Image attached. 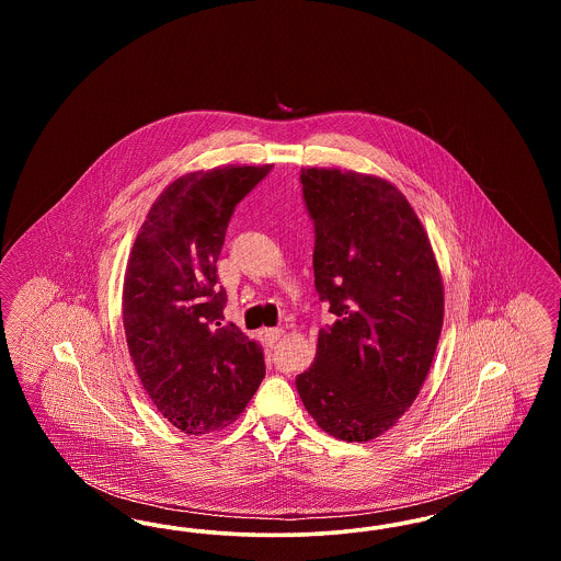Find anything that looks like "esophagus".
<instances>
[{
    "label": "esophagus",
    "instance_id": "esophagus-1",
    "mask_svg": "<svg viewBox=\"0 0 561 561\" xmlns=\"http://www.w3.org/2000/svg\"><path fill=\"white\" fill-rule=\"evenodd\" d=\"M263 336H265L267 345H275V343L284 336V330H279V328H267V330H263Z\"/></svg>",
    "mask_w": 561,
    "mask_h": 561
}]
</instances>
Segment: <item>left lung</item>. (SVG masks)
<instances>
[{"instance_id": "8db88e82", "label": "left lung", "mask_w": 561, "mask_h": 561, "mask_svg": "<svg viewBox=\"0 0 561 561\" xmlns=\"http://www.w3.org/2000/svg\"><path fill=\"white\" fill-rule=\"evenodd\" d=\"M316 225V290L334 321L296 389L318 427L370 442L393 427L427 378L444 284L427 231L400 188L339 168H302Z\"/></svg>"}]
</instances>
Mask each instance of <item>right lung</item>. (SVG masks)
<instances>
[{
	"label": "right lung",
	"instance_id": "obj_1",
	"mask_svg": "<svg viewBox=\"0 0 561 561\" xmlns=\"http://www.w3.org/2000/svg\"><path fill=\"white\" fill-rule=\"evenodd\" d=\"M271 170L222 165L163 188L134 240L122 313L134 368L161 416L187 435L233 423L265 378L263 347L236 323L216 261L231 214Z\"/></svg>",
	"mask_w": 561,
	"mask_h": 561
}]
</instances>
